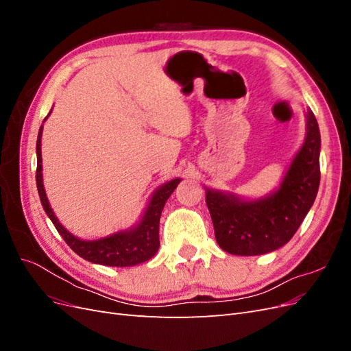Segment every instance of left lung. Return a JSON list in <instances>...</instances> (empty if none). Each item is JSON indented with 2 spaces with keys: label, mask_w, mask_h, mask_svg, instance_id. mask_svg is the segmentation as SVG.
Instances as JSON below:
<instances>
[{
  "label": "left lung",
  "mask_w": 351,
  "mask_h": 351,
  "mask_svg": "<svg viewBox=\"0 0 351 351\" xmlns=\"http://www.w3.org/2000/svg\"><path fill=\"white\" fill-rule=\"evenodd\" d=\"M321 133L306 111V136L278 189L259 199L206 190V205L219 247L237 256H256L282 247L299 230L317 195Z\"/></svg>",
  "instance_id": "8db88e82"
}]
</instances>
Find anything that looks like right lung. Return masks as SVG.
Listing matches in <instances>:
<instances>
[{"mask_svg":"<svg viewBox=\"0 0 351 351\" xmlns=\"http://www.w3.org/2000/svg\"><path fill=\"white\" fill-rule=\"evenodd\" d=\"M52 111V110H51ZM49 111V114H51ZM48 114V115H49ZM45 117V120L48 119ZM44 120V121H45ZM44 125H40L36 141V186L40 197V204L44 206L48 218L56 226L57 231L69 244L70 249L77 253L84 261L92 263L105 265V267H134L142 262L154 258L159 249V218H161L162 209L167 199L182 182V178H173L169 182L159 186L152 193L147 206L142 214L139 222L127 230H120L107 237H101L97 240H83L64 228L58 218L52 210L44 187V178H42V152H40V139Z\"/></svg>","mask_w":351,"mask_h":351,"instance_id":"add662e5","label":"right lung"}]
</instances>
